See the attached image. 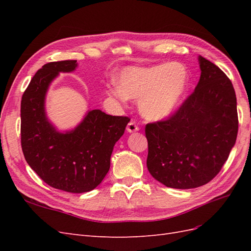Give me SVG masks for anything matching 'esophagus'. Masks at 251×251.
<instances>
[{
  "instance_id": "1",
  "label": "esophagus",
  "mask_w": 251,
  "mask_h": 251,
  "mask_svg": "<svg viewBox=\"0 0 251 251\" xmlns=\"http://www.w3.org/2000/svg\"><path fill=\"white\" fill-rule=\"evenodd\" d=\"M126 131L128 133H134V132H137L139 131V126L136 125L135 121H130V123L127 124V126H126Z\"/></svg>"
}]
</instances>
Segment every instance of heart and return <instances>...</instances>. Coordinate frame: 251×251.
Segmentation results:
<instances>
[{"label": "heart", "mask_w": 251, "mask_h": 251, "mask_svg": "<svg viewBox=\"0 0 251 251\" xmlns=\"http://www.w3.org/2000/svg\"><path fill=\"white\" fill-rule=\"evenodd\" d=\"M118 85L108 93L119 101L140 98L139 110L150 120L168 117L177 108L188 86L186 68L179 63L149 67H127L116 76Z\"/></svg>", "instance_id": "b5f03b06"}]
</instances>
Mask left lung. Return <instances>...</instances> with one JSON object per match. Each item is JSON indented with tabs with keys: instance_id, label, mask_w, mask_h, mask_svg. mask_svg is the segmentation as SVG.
<instances>
[{
	"instance_id": "left-lung-1",
	"label": "left lung",
	"mask_w": 251,
	"mask_h": 251,
	"mask_svg": "<svg viewBox=\"0 0 251 251\" xmlns=\"http://www.w3.org/2000/svg\"><path fill=\"white\" fill-rule=\"evenodd\" d=\"M194 92L168 118L146 126L148 170L172 188H196L221 171L238 135L237 97L230 79L199 56Z\"/></svg>"
}]
</instances>
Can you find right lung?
Instances as JSON below:
<instances>
[{
    "mask_svg": "<svg viewBox=\"0 0 251 251\" xmlns=\"http://www.w3.org/2000/svg\"><path fill=\"white\" fill-rule=\"evenodd\" d=\"M76 60L44 65L22 96L21 146L27 163L48 185L68 193L92 191L110 170L115 143L130 121L100 110L90 111L71 132L59 133L45 114V95L58 72H71Z\"/></svg>",
    "mask_w": 251,
    "mask_h": 251,
    "instance_id": "1",
    "label": "right lung"
}]
</instances>
